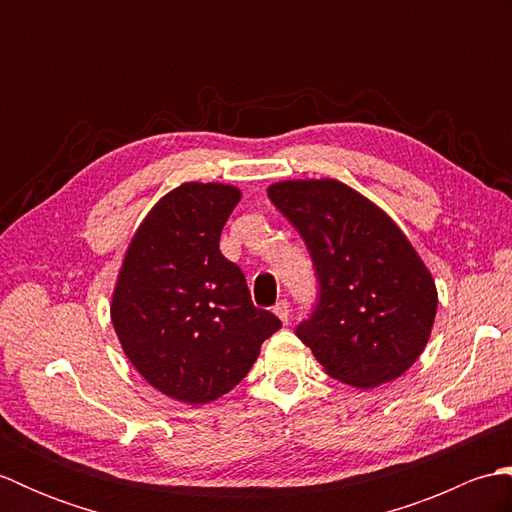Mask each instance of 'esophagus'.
<instances>
[{"mask_svg":"<svg viewBox=\"0 0 512 512\" xmlns=\"http://www.w3.org/2000/svg\"><path fill=\"white\" fill-rule=\"evenodd\" d=\"M273 312L277 314V317L281 319V323H288V319H290V303L286 301V299H281V301H277L275 303V308H273Z\"/></svg>","mask_w":512,"mask_h":512,"instance_id":"1","label":"esophagus"}]
</instances>
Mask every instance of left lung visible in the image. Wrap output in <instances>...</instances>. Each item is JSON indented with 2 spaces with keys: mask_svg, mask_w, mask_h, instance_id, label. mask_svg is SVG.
Returning a JSON list of instances; mask_svg holds the SVG:
<instances>
[{
  "mask_svg": "<svg viewBox=\"0 0 512 512\" xmlns=\"http://www.w3.org/2000/svg\"><path fill=\"white\" fill-rule=\"evenodd\" d=\"M268 198L306 242L319 284L299 339L332 378L358 389L405 374L438 308L436 284L409 239L343 182H277Z\"/></svg>",
  "mask_w": 512,
  "mask_h": 512,
  "instance_id": "8db88e82",
  "label": "left lung"
}]
</instances>
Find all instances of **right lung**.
Returning a JSON list of instances; mask_svg holds the SVG:
<instances>
[{
  "instance_id": "1",
  "label": "right lung",
  "mask_w": 512,
  "mask_h": 512,
  "mask_svg": "<svg viewBox=\"0 0 512 512\" xmlns=\"http://www.w3.org/2000/svg\"><path fill=\"white\" fill-rule=\"evenodd\" d=\"M242 193L187 182L167 193L127 248L112 323L151 387L189 405L231 391L281 321L250 301L246 277L220 253L222 228Z\"/></svg>"
}]
</instances>
